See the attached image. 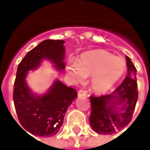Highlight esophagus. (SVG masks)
I'll return each mask as SVG.
<instances>
[{
    "label": "esophagus",
    "mask_w": 150,
    "mask_h": 150,
    "mask_svg": "<svg viewBox=\"0 0 150 150\" xmlns=\"http://www.w3.org/2000/svg\"><path fill=\"white\" fill-rule=\"evenodd\" d=\"M87 96V91H85V90L80 89V90L78 91L79 97H80V96Z\"/></svg>",
    "instance_id": "esophagus-1"
}]
</instances>
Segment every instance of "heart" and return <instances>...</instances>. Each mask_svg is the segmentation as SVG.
<instances>
[{
    "label": "heart",
    "instance_id": "1",
    "mask_svg": "<svg viewBox=\"0 0 150 150\" xmlns=\"http://www.w3.org/2000/svg\"><path fill=\"white\" fill-rule=\"evenodd\" d=\"M125 68L126 62L122 58L114 57L104 50H92L83 53L77 62H70L67 71L77 83L83 81L85 76L91 75V90L102 93L119 80Z\"/></svg>",
    "mask_w": 150,
    "mask_h": 150
}]
</instances>
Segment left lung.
<instances>
[{
  "mask_svg": "<svg viewBox=\"0 0 150 150\" xmlns=\"http://www.w3.org/2000/svg\"><path fill=\"white\" fill-rule=\"evenodd\" d=\"M128 75L122 83L111 94L91 96L90 124L94 131L109 135L123 129L132 118L138 98L137 69L129 57L126 56Z\"/></svg>",
  "mask_w": 150,
  "mask_h": 150,
  "instance_id": "obj_1",
  "label": "left lung"
}]
</instances>
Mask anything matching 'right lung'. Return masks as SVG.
<instances>
[{
    "mask_svg": "<svg viewBox=\"0 0 150 150\" xmlns=\"http://www.w3.org/2000/svg\"><path fill=\"white\" fill-rule=\"evenodd\" d=\"M64 42L63 40H45L18 64L13 95L15 109L21 126L34 136L48 137L57 134L67 108L78 96L75 89L59 80L54 81L46 94L35 96L25 81L27 72L37 68L42 59H49L59 70H63Z\"/></svg>",
    "mask_w": 150,
    "mask_h": 150,
    "instance_id": "right-lung-1",
    "label": "right lung"
}]
</instances>
